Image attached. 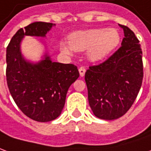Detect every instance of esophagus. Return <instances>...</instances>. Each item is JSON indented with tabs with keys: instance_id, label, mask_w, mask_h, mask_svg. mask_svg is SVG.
<instances>
[{
	"instance_id": "obj_1",
	"label": "esophagus",
	"mask_w": 151,
	"mask_h": 151,
	"mask_svg": "<svg viewBox=\"0 0 151 151\" xmlns=\"http://www.w3.org/2000/svg\"><path fill=\"white\" fill-rule=\"evenodd\" d=\"M78 71H79L80 77H83L84 74H85V72H86V69H85V68L84 67H81L79 68Z\"/></svg>"
}]
</instances>
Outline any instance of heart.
I'll use <instances>...</instances> for the list:
<instances>
[{
  "mask_svg": "<svg viewBox=\"0 0 151 151\" xmlns=\"http://www.w3.org/2000/svg\"><path fill=\"white\" fill-rule=\"evenodd\" d=\"M120 34L116 28L90 29L72 33L68 43L62 42L60 48L63 53L71 55L74 51L87 50L90 61L98 62L106 58L120 43Z\"/></svg>",
  "mask_w": 151,
  "mask_h": 151,
  "instance_id": "heart-1",
  "label": "heart"
}]
</instances>
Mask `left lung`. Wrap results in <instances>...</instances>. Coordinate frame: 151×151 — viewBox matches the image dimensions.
<instances>
[{
    "mask_svg": "<svg viewBox=\"0 0 151 151\" xmlns=\"http://www.w3.org/2000/svg\"><path fill=\"white\" fill-rule=\"evenodd\" d=\"M119 26L124 31L122 47L104 63L89 67L85 73L90 107L103 120H115L127 113L143 79L139 40L127 26Z\"/></svg>",
    "mask_w": 151,
    "mask_h": 151,
    "instance_id": "left-lung-1",
    "label": "left lung"
}]
</instances>
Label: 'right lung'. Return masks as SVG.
I'll return each mask as SVG.
<instances>
[{
  "mask_svg": "<svg viewBox=\"0 0 151 151\" xmlns=\"http://www.w3.org/2000/svg\"><path fill=\"white\" fill-rule=\"evenodd\" d=\"M55 24L34 22L19 29L6 49V80L11 96L21 111L34 121L48 122L62 112L68 90L79 77L71 63L53 62L45 51L38 62L25 58L21 43L25 36L46 38ZM45 44V42H43Z\"/></svg>",
  "mask_w": 151,
  "mask_h": 151,
  "instance_id": "obj_1",
  "label": "right lung"
}]
</instances>
